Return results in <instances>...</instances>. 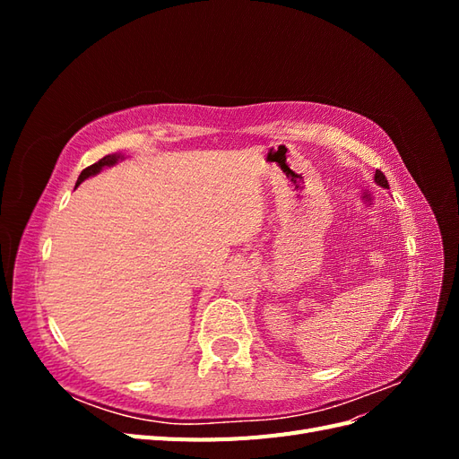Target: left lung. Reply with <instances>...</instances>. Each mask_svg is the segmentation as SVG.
<instances>
[{
  "mask_svg": "<svg viewBox=\"0 0 459 459\" xmlns=\"http://www.w3.org/2000/svg\"><path fill=\"white\" fill-rule=\"evenodd\" d=\"M375 182H377L381 187H388L386 178H385V174L381 170H375Z\"/></svg>",
  "mask_w": 459,
  "mask_h": 459,
  "instance_id": "1",
  "label": "left lung"
}]
</instances>
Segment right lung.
Instances as JSON below:
<instances>
[{
  "label": "right lung",
  "instance_id": "1",
  "mask_svg": "<svg viewBox=\"0 0 459 459\" xmlns=\"http://www.w3.org/2000/svg\"><path fill=\"white\" fill-rule=\"evenodd\" d=\"M120 159V155H107V157H103L101 160H97L95 164H91V166H88V169H84L82 170V174H80V178H78V182H76V186H80L82 182H84L86 178H90V176H93V174H97L100 172L103 166H113L117 160Z\"/></svg>",
  "mask_w": 459,
  "mask_h": 459
}]
</instances>
